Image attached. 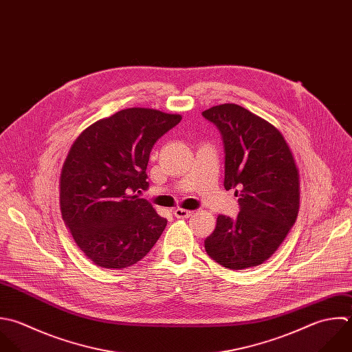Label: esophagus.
Instances as JSON below:
<instances>
[{
    "label": "esophagus",
    "instance_id": "1",
    "mask_svg": "<svg viewBox=\"0 0 352 352\" xmlns=\"http://www.w3.org/2000/svg\"><path fill=\"white\" fill-rule=\"evenodd\" d=\"M174 215L179 219H186V218H190L193 215V211H189V210H184V208H177L174 211Z\"/></svg>",
    "mask_w": 352,
    "mask_h": 352
}]
</instances>
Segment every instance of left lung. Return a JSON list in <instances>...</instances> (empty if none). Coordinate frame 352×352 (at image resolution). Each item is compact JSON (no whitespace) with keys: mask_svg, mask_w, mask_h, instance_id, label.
I'll return each mask as SVG.
<instances>
[{"mask_svg":"<svg viewBox=\"0 0 352 352\" xmlns=\"http://www.w3.org/2000/svg\"><path fill=\"white\" fill-rule=\"evenodd\" d=\"M221 131L226 190L239 197L237 218L219 215L204 247L223 267L243 270L267 261L296 222L299 170L278 129L237 104L203 112Z\"/></svg>","mask_w":352,"mask_h":352,"instance_id":"1","label":"left lung"}]
</instances>
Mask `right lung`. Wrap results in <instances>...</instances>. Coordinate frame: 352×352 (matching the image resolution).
Instances as JSON below:
<instances>
[{
  "label": "right lung",
  "instance_id": "obj_1",
  "mask_svg": "<svg viewBox=\"0 0 352 352\" xmlns=\"http://www.w3.org/2000/svg\"><path fill=\"white\" fill-rule=\"evenodd\" d=\"M182 116L127 108L85 129L60 175L63 221L94 265L126 269L140 262L162 236L167 219L135 193L146 189L155 142Z\"/></svg>",
  "mask_w": 352,
  "mask_h": 352
}]
</instances>
